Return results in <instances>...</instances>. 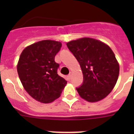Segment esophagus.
Listing matches in <instances>:
<instances>
[{
  "instance_id": "1",
  "label": "esophagus",
  "mask_w": 134,
  "mask_h": 134,
  "mask_svg": "<svg viewBox=\"0 0 134 134\" xmlns=\"http://www.w3.org/2000/svg\"><path fill=\"white\" fill-rule=\"evenodd\" d=\"M72 73L70 72L69 74L68 75V79H69V80H70V79H72Z\"/></svg>"
}]
</instances>
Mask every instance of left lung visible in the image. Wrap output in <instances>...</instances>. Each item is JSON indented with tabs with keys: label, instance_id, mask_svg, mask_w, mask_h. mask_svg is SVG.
<instances>
[{
	"label": "left lung",
	"instance_id": "8db88e82",
	"mask_svg": "<svg viewBox=\"0 0 134 134\" xmlns=\"http://www.w3.org/2000/svg\"><path fill=\"white\" fill-rule=\"evenodd\" d=\"M66 46L80 64L83 82L78 93L88 102L107 97L114 88L119 66L113 51L99 40L85 37L69 41Z\"/></svg>",
	"mask_w": 134,
	"mask_h": 134
}]
</instances>
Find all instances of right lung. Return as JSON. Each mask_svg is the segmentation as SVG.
Here are the masks:
<instances>
[{
    "label": "right lung",
    "instance_id": "right-lung-1",
    "mask_svg": "<svg viewBox=\"0 0 134 134\" xmlns=\"http://www.w3.org/2000/svg\"><path fill=\"white\" fill-rule=\"evenodd\" d=\"M62 43L53 40L38 41L25 48L19 57L17 72L23 87L32 97L43 103L58 99L67 81L58 74L55 56Z\"/></svg>",
    "mask_w": 134,
    "mask_h": 134
}]
</instances>
